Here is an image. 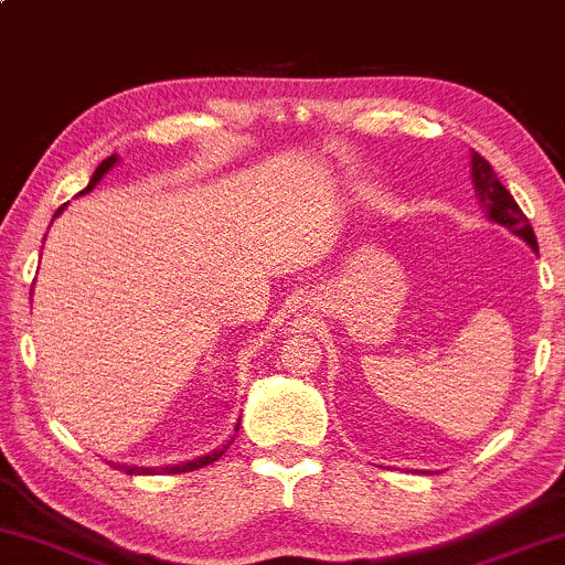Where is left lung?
<instances>
[{
	"label": "left lung",
	"mask_w": 565,
	"mask_h": 565,
	"mask_svg": "<svg viewBox=\"0 0 565 565\" xmlns=\"http://www.w3.org/2000/svg\"><path fill=\"white\" fill-rule=\"evenodd\" d=\"M470 178H472V185H476L478 201L486 206V217H489L491 223L504 225V228L515 233L518 238H523L531 249L540 252L529 217L523 215L521 206L515 204V199H512L508 188L499 183V178L494 174V170H491L489 161L476 151H470Z\"/></svg>",
	"instance_id": "1"
}]
</instances>
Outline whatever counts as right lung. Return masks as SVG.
I'll return each instance as SVG.
<instances>
[{
  "label": "right lung",
  "instance_id": "1",
  "mask_svg": "<svg viewBox=\"0 0 565 565\" xmlns=\"http://www.w3.org/2000/svg\"><path fill=\"white\" fill-rule=\"evenodd\" d=\"M119 164V157H108V159H103L100 164H97V170L93 172V178H89V183H87V188H84V191H79V196H84V193H89L93 191V188L100 183L103 180V174H106L108 170H114V167ZM66 210V204L61 206V210L55 212V217L61 215V212ZM236 430H238V425H236ZM233 440V438H231ZM228 440V444H231ZM228 444L223 446V449H215V451H210V454H204V457H196V459H188V462H180V465H164V468H142V465H121V462H111L116 470H121V472H127V476H153V472H167V476H170V472H191V470H199V468H206V465H212V462H217L220 457H223L225 454V449H228Z\"/></svg>",
  "mask_w": 565,
  "mask_h": 565
}]
</instances>
